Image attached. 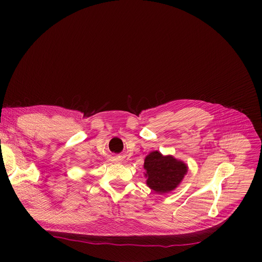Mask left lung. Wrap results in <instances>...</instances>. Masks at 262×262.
I'll list each match as a JSON object with an SVG mask.
<instances>
[{"instance_id":"1","label":"left lung","mask_w":262,"mask_h":262,"mask_svg":"<svg viewBox=\"0 0 262 262\" xmlns=\"http://www.w3.org/2000/svg\"><path fill=\"white\" fill-rule=\"evenodd\" d=\"M144 169L147 186L158 193H168L174 190L188 171L183 161L172 156H162L157 150L145 157Z\"/></svg>"}]
</instances>
